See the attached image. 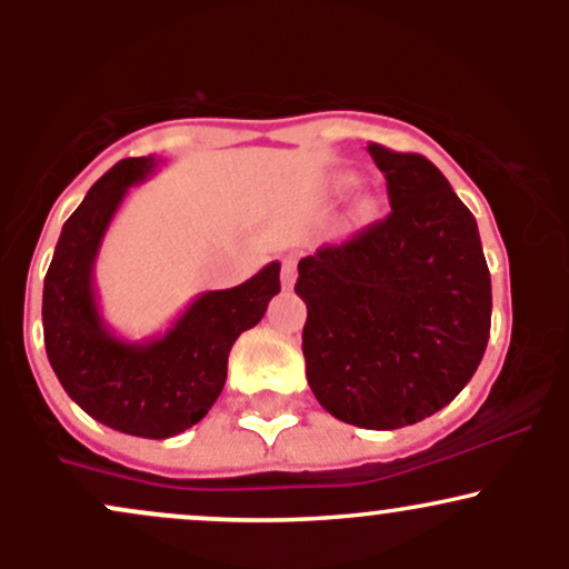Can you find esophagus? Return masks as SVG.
Segmentation results:
<instances>
[{"label": "esophagus", "instance_id": "esophagus-1", "mask_svg": "<svg viewBox=\"0 0 569 569\" xmlns=\"http://www.w3.org/2000/svg\"><path fill=\"white\" fill-rule=\"evenodd\" d=\"M293 280H297V259L283 257V262H280V283H283V289H291Z\"/></svg>", "mask_w": 569, "mask_h": 569}]
</instances>
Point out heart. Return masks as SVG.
Returning <instances> with one entry per match:
<instances>
[{"label":"heart","instance_id":"1","mask_svg":"<svg viewBox=\"0 0 569 569\" xmlns=\"http://www.w3.org/2000/svg\"><path fill=\"white\" fill-rule=\"evenodd\" d=\"M356 181H358L356 173H339L335 179V189H337V192H348V189L356 187ZM358 211L367 213L369 211V200H363L361 206H358Z\"/></svg>","mask_w":569,"mask_h":569}]
</instances>
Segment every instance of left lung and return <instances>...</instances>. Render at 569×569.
<instances>
[{
    "label": "left lung",
    "instance_id": "8db88e82",
    "mask_svg": "<svg viewBox=\"0 0 569 569\" xmlns=\"http://www.w3.org/2000/svg\"><path fill=\"white\" fill-rule=\"evenodd\" d=\"M390 213L299 262L302 352L318 403L396 430L447 407L487 350L492 283L479 227L422 154L369 143Z\"/></svg>",
    "mask_w": 569,
    "mask_h": 569
}]
</instances>
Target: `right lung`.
<instances>
[{
  "label": "right lung",
  "mask_w": 569,
  "mask_h": 569,
  "mask_svg": "<svg viewBox=\"0 0 569 569\" xmlns=\"http://www.w3.org/2000/svg\"><path fill=\"white\" fill-rule=\"evenodd\" d=\"M154 168L152 154L120 160L67 219L44 276L42 329L50 367L80 409L120 433L171 439L219 398L234 339L262 321L280 291V262L234 289L198 293L158 337L133 342L117 335L101 316L93 267L128 189Z\"/></svg>",
  "instance_id": "obj_1"
}]
</instances>
